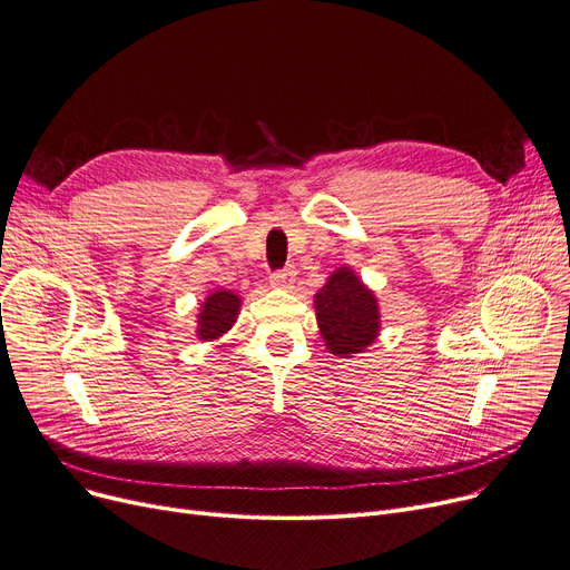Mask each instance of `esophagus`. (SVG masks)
<instances>
[{
	"mask_svg": "<svg viewBox=\"0 0 570 570\" xmlns=\"http://www.w3.org/2000/svg\"><path fill=\"white\" fill-rule=\"evenodd\" d=\"M293 284H295V271L293 268H284V271H279L271 277V286L279 288V291H288V288H293Z\"/></svg>",
	"mask_w": 570,
	"mask_h": 570,
	"instance_id": "34e87169",
	"label": "esophagus"
}]
</instances>
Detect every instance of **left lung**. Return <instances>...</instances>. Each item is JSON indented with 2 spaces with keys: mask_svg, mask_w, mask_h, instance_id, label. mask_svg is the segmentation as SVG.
I'll list each match as a JSON object with an SVG mask.
<instances>
[{
  "mask_svg": "<svg viewBox=\"0 0 570 570\" xmlns=\"http://www.w3.org/2000/svg\"><path fill=\"white\" fill-rule=\"evenodd\" d=\"M318 332L336 357L364 353L381 334V305L351 265L336 268L314 295Z\"/></svg>",
  "mask_w": 570,
  "mask_h": 570,
  "instance_id": "1",
  "label": "left lung"
}]
</instances>
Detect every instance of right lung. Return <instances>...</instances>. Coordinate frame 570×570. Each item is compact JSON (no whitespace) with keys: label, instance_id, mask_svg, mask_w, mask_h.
Wrapping results in <instances>:
<instances>
[{"label":"right lung","instance_id":"right-lung-1","mask_svg":"<svg viewBox=\"0 0 570 570\" xmlns=\"http://www.w3.org/2000/svg\"><path fill=\"white\" fill-rule=\"evenodd\" d=\"M240 305H243V297L234 291H226V288L210 291L204 297L197 314V338L217 344V341L238 321Z\"/></svg>","mask_w":570,"mask_h":570}]
</instances>
